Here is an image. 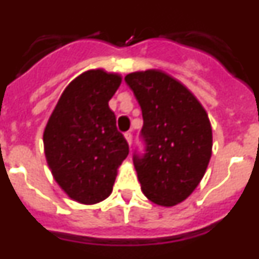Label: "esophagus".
Masks as SVG:
<instances>
[{
  "label": "esophagus",
  "mask_w": 259,
  "mask_h": 259,
  "mask_svg": "<svg viewBox=\"0 0 259 259\" xmlns=\"http://www.w3.org/2000/svg\"><path fill=\"white\" fill-rule=\"evenodd\" d=\"M124 137H125V140H127V143L130 144V146H131V144H132V132H125L124 134Z\"/></svg>",
  "instance_id": "1"
}]
</instances>
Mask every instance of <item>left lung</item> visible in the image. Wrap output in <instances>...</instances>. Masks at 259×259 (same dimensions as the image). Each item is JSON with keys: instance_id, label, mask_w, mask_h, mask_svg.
<instances>
[{"instance_id": "obj_1", "label": "left lung", "mask_w": 259, "mask_h": 259, "mask_svg": "<svg viewBox=\"0 0 259 259\" xmlns=\"http://www.w3.org/2000/svg\"><path fill=\"white\" fill-rule=\"evenodd\" d=\"M143 111L145 153L134 164L143 193L161 206L182 202L200 184L211 157L209 116L180 81L158 70L124 77Z\"/></svg>"}]
</instances>
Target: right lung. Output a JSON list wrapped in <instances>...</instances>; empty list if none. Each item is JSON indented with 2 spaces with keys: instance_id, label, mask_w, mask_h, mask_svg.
<instances>
[{
  "instance_id": "obj_1",
  "label": "right lung",
  "mask_w": 259,
  "mask_h": 259,
  "mask_svg": "<svg viewBox=\"0 0 259 259\" xmlns=\"http://www.w3.org/2000/svg\"><path fill=\"white\" fill-rule=\"evenodd\" d=\"M122 77L87 71L63 91L44 131L53 176L68 197L92 205L109 197L128 143L116 128L109 101Z\"/></svg>"
}]
</instances>
